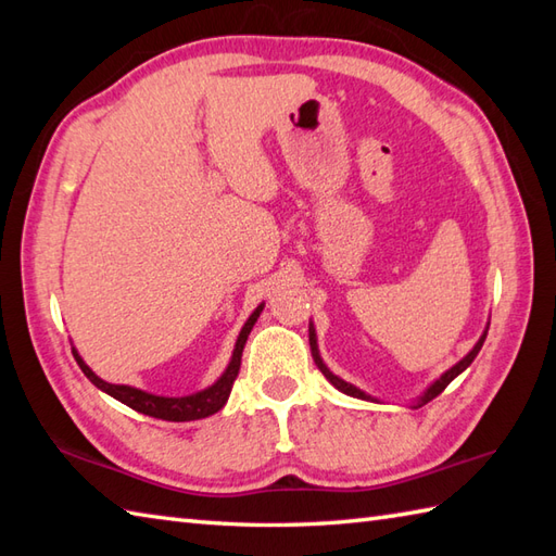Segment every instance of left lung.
Returning a JSON list of instances; mask_svg holds the SVG:
<instances>
[{"label": "left lung", "mask_w": 556, "mask_h": 556, "mask_svg": "<svg viewBox=\"0 0 556 556\" xmlns=\"http://www.w3.org/2000/svg\"><path fill=\"white\" fill-rule=\"evenodd\" d=\"M488 329H490V325L485 327V332H482V337L478 339V344L473 346V351H470L464 361H458L452 370H446V372H444V375L440 377V380H437L434 384H430L428 389H425L422 396H418L416 406H413V408H420V406H425V404H430V401L440 396V394L444 392V389L456 380V377H458L460 372H466V370L470 368V363H473V361L478 358V353H480L482 344H485V339H488ZM308 337H311V353H313V361H315V365H317V370H320V372L327 377V382L332 384L334 389H339L341 394L353 396V399H363V401H372L370 396H365V394L361 392V389H356V387L349 384V382H344V380H339L337 375H332V372L327 370V365H325V363H323V358H320V351H317V337H315V327H313V323L308 325Z\"/></svg>", "instance_id": "8db88e82"}]
</instances>
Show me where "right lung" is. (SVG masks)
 <instances>
[{
    "label": "right lung",
    "mask_w": 556,
    "mask_h": 556,
    "mask_svg": "<svg viewBox=\"0 0 556 556\" xmlns=\"http://www.w3.org/2000/svg\"><path fill=\"white\" fill-rule=\"evenodd\" d=\"M263 308H265V303H260L257 308L251 313V317H248V320H245L239 339H236L231 361H229L227 370H224V375L219 377V380L212 384V387L203 389V392L191 394V396H155V394L140 392V389H136V387L110 384V382L100 380V377L92 372L86 363H83V358L78 356L76 351H71V353H74V358L78 363L80 372L86 375L88 380L100 389V392L114 396L116 401H122V404H126L128 408L143 413V416H150V418L172 420V422L200 420V418L212 416V413H217L224 404H227V399L231 394V387H233V380H236V375H239V368H241V353H243V346H245V341H248V334H251V329L257 323V317H260V313H263Z\"/></svg>",
    "instance_id": "add662e5"
}]
</instances>
